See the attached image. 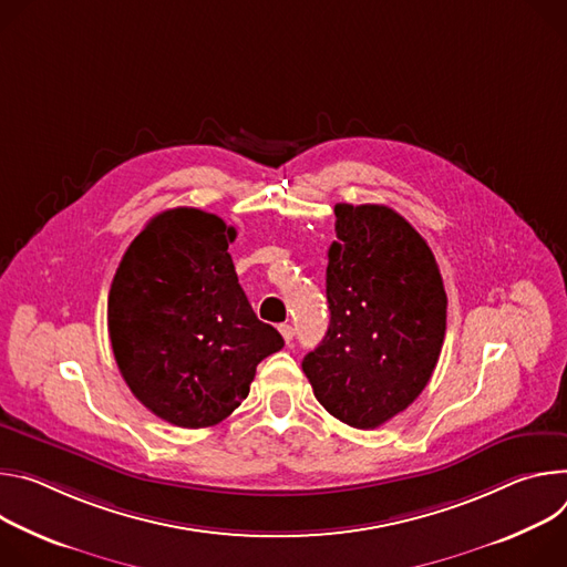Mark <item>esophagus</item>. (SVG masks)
I'll return each mask as SVG.
<instances>
[{
    "label": "esophagus",
    "mask_w": 567,
    "mask_h": 567,
    "mask_svg": "<svg viewBox=\"0 0 567 567\" xmlns=\"http://www.w3.org/2000/svg\"><path fill=\"white\" fill-rule=\"evenodd\" d=\"M279 333L284 336L286 344H290V342H292V338H295V329H292L290 324H281V327H279Z\"/></svg>",
    "instance_id": "34e87169"
}]
</instances>
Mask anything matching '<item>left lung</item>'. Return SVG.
Returning <instances> with one entry per match:
<instances>
[{"label":"left lung","mask_w":567,"mask_h":567,"mask_svg":"<svg viewBox=\"0 0 567 567\" xmlns=\"http://www.w3.org/2000/svg\"><path fill=\"white\" fill-rule=\"evenodd\" d=\"M331 322L301 369L329 414L360 430L403 412L427 385L446 336V290L421 234L385 205H336Z\"/></svg>","instance_id":"obj_1"}]
</instances>
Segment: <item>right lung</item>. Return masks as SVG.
Returning <instances> with one entry per match:
<instances>
[{
    "mask_svg": "<svg viewBox=\"0 0 567 567\" xmlns=\"http://www.w3.org/2000/svg\"><path fill=\"white\" fill-rule=\"evenodd\" d=\"M234 238L216 214L166 209L125 249L110 286L107 331L123 381L179 427L227 419L257 364L284 347L238 284L227 251Z\"/></svg>",
    "mask_w": 567,
    "mask_h": 567,
    "instance_id": "right-lung-1",
    "label": "right lung"
}]
</instances>
